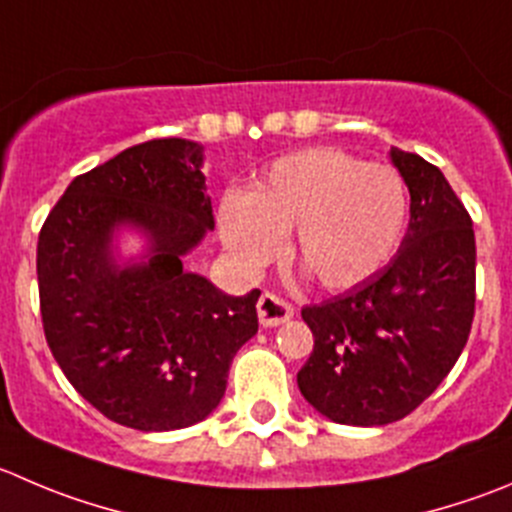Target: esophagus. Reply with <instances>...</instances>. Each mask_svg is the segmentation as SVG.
<instances>
[{"instance_id":"esophagus-1","label":"esophagus","mask_w":512,"mask_h":512,"mask_svg":"<svg viewBox=\"0 0 512 512\" xmlns=\"http://www.w3.org/2000/svg\"><path fill=\"white\" fill-rule=\"evenodd\" d=\"M256 309H259V321L264 326H279L294 316V306H291L286 299H281V296L271 294V291L261 294Z\"/></svg>"}]
</instances>
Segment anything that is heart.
Listing matches in <instances>:
<instances>
[{
  "instance_id": "obj_1",
  "label": "heart",
  "mask_w": 512,
  "mask_h": 512,
  "mask_svg": "<svg viewBox=\"0 0 512 512\" xmlns=\"http://www.w3.org/2000/svg\"><path fill=\"white\" fill-rule=\"evenodd\" d=\"M410 198L402 175L342 148H309L276 160L248 196L218 208L223 246L256 274L294 231V256L326 289H352L387 266L405 236Z\"/></svg>"
}]
</instances>
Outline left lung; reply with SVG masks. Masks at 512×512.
Returning a JSON list of instances; mask_svg holds the SVG:
<instances>
[{
	"label": "left lung",
	"instance_id": "8db88e82",
	"mask_svg": "<svg viewBox=\"0 0 512 512\" xmlns=\"http://www.w3.org/2000/svg\"><path fill=\"white\" fill-rule=\"evenodd\" d=\"M410 188V228L392 261L347 294L301 309L314 352L296 374L339 425L410 415L455 367L475 316V231L442 170L392 148Z\"/></svg>",
	"mask_w": 512,
	"mask_h": 512
}]
</instances>
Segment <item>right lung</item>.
<instances>
[{"instance_id":"1","label":"right lung","mask_w":512,"mask_h":512,"mask_svg":"<svg viewBox=\"0 0 512 512\" xmlns=\"http://www.w3.org/2000/svg\"><path fill=\"white\" fill-rule=\"evenodd\" d=\"M201 160L191 140L133 145L77 175L37 241L52 357L95 410L133 430L206 420L236 352L259 332V289L228 296L183 271V256L213 228ZM120 222L149 233L148 262L114 264L109 238Z\"/></svg>"}]
</instances>
